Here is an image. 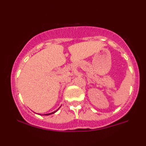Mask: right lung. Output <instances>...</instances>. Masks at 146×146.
<instances>
[{"label":"right lung","instance_id":"1","mask_svg":"<svg viewBox=\"0 0 146 146\" xmlns=\"http://www.w3.org/2000/svg\"><path fill=\"white\" fill-rule=\"evenodd\" d=\"M58 109H59V108H58ZM58 110H56V111L53 112V113H48V114H45V115H51V114H53V113H56V112H57V111H58Z\"/></svg>","mask_w":146,"mask_h":146}]
</instances>
